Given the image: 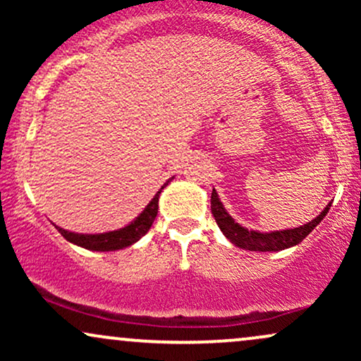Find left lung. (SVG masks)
<instances>
[{"instance_id":"obj_1","label":"left lung","mask_w":361,"mask_h":361,"mask_svg":"<svg viewBox=\"0 0 361 361\" xmlns=\"http://www.w3.org/2000/svg\"><path fill=\"white\" fill-rule=\"evenodd\" d=\"M331 204L326 205V209L317 215L316 219L309 221L307 224L299 227H293V229H283V231H270V233H261V231H252L247 227H243L241 224H238L231 217V214L227 212L226 207L219 198L215 188L212 190V197H210V209L215 217V222L221 227L222 234L229 239L231 243L235 244L241 250L247 251H281L287 250V247L297 246L302 243V239H305L312 233L314 227L317 226L322 219L326 217L327 210H329Z\"/></svg>"}]
</instances>
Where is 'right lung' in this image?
Segmentation results:
<instances>
[{"label": "right lung", "mask_w": 361, "mask_h": 361, "mask_svg": "<svg viewBox=\"0 0 361 361\" xmlns=\"http://www.w3.org/2000/svg\"><path fill=\"white\" fill-rule=\"evenodd\" d=\"M169 180L159 188V192L154 195L151 202L146 205V209L140 212L137 217L134 219L130 224H127L126 227L117 231H109V233H100V234H82V233H71L68 229H62V227L56 226V229L62 234V238L71 244H76V246L85 247V250L90 251H117L123 250V247L132 246L134 243H137L144 234L151 229L152 222H154L157 209H159V195L166 188Z\"/></svg>", "instance_id": "right-lung-1"}]
</instances>
